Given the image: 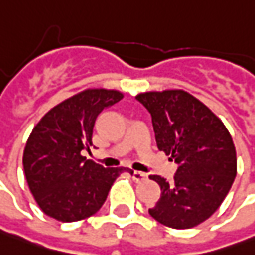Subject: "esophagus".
<instances>
[{"mask_svg": "<svg viewBox=\"0 0 255 255\" xmlns=\"http://www.w3.org/2000/svg\"><path fill=\"white\" fill-rule=\"evenodd\" d=\"M147 179V174L146 173H143V171H133V180L134 181H143V180H146Z\"/></svg>", "mask_w": 255, "mask_h": 255, "instance_id": "1", "label": "esophagus"}]
</instances>
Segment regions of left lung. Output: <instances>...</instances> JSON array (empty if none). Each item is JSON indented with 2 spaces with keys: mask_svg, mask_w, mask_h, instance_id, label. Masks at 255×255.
I'll list each match as a JSON object with an SVG mask.
<instances>
[{
  "mask_svg": "<svg viewBox=\"0 0 255 255\" xmlns=\"http://www.w3.org/2000/svg\"><path fill=\"white\" fill-rule=\"evenodd\" d=\"M152 115L159 150L179 164L174 179L152 174L160 199L149 214L171 229H191L220 207L237 174L231 134L210 109L186 91L139 93Z\"/></svg>",
  "mask_w": 255,
  "mask_h": 255,
  "instance_id": "1",
  "label": "left lung"
}]
</instances>
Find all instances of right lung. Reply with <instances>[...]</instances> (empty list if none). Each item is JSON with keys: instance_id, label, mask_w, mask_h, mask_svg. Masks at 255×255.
Masks as SVG:
<instances>
[{"instance_id": "1", "label": "right lung", "mask_w": 255, "mask_h": 255, "mask_svg": "<svg viewBox=\"0 0 255 255\" xmlns=\"http://www.w3.org/2000/svg\"><path fill=\"white\" fill-rule=\"evenodd\" d=\"M123 98L115 89H85L42 116L24 149L25 179L36 204L62 223L88 219L102 207L113 181L126 167H103L84 156L91 152L95 121Z\"/></svg>"}]
</instances>
